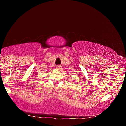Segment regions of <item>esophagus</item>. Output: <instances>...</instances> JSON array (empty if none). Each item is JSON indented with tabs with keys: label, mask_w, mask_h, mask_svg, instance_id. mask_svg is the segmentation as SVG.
<instances>
[{
	"label": "esophagus",
	"mask_w": 126,
	"mask_h": 126,
	"mask_svg": "<svg viewBox=\"0 0 126 126\" xmlns=\"http://www.w3.org/2000/svg\"><path fill=\"white\" fill-rule=\"evenodd\" d=\"M56 68H57V69H61L60 66H59V65H58V66H57V67Z\"/></svg>",
	"instance_id": "obj_1"
}]
</instances>
